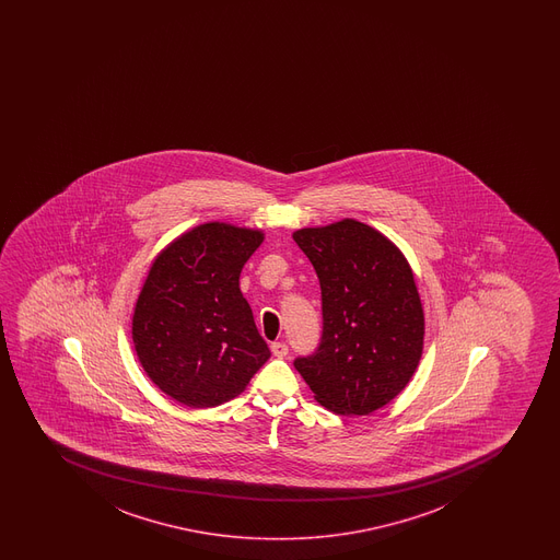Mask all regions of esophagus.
<instances>
[{"instance_id": "esophagus-1", "label": "esophagus", "mask_w": 560, "mask_h": 560, "mask_svg": "<svg viewBox=\"0 0 560 560\" xmlns=\"http://www.w3.org/2000/svg\"><path fill=\"white\" fill-rule=\"evenodd\" d=\"M270 351H272V354L278 357V359H283V357L288 354V343H283V341H275V343L270 346Z\"/></svg>"}]
</instances>
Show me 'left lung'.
<instances>
[{"label": "left lung", "mask_w": 560, "mask_h": 560, "mask_svg": "<svg viewBox=\"0 0 560 560\" xmlns=\"http://www.w3.org/2000/svg\"><path fill=\"white\" fill-rule=\"evenodd\" d=\"M322 285L323 335L295 359L314 398L336 415H370L396 398L424 348L411 267L383 233L353 219L293 233Z\"/></svg>", "instance_id": "1"}]
</instances>
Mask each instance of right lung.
Returning <instances> with one entry per match:
<instances>
[{
  "instance_id": "obj_1",
  "label": "right lung",
  "mask_w": 560,
  "mask_h": 560,
  "mask_svg": "<svg viewBox=\"0 0 560 560\" xmlns=\"http://www.w3.org/2000/svg\"><path fill=\"white\" fill-rule=\"evenodd\" d=\"M259 230L207 222L156 256L132 317L136 354L149 380L183 406L237 398L270 351L238 288Z\"/></svg>"
}]
</instances>
